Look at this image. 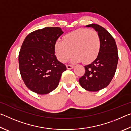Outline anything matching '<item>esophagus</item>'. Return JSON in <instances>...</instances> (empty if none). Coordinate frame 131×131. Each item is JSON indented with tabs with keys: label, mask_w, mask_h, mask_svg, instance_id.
<instances>
[{
	"label": "esophagus",
	"mask_w": 131,
	"mask_h": 131,
	"mask_svg": "<svg viewBox=\"0 0 131 131\" xmlns=\"http://www.w3.org/2000/svg\"><path fill=\"white\" fill-rule=\"evenodd\" d=\"M66 68H67L68 69H73V68H74V66H72V65H66Z\"/></svg>",
	"instance_id": "esophagus-1"
}]
</instances>
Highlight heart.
Wrapping results in <instances>:
<instances>
[{
  "label": "heart",
  "mask_w": 131,
  "mask_h": 131,
  "mask_svg": "<svg viewBox=\"0 0 131 131\" xmlns=\"http://www.w3.org/2000/svg\"><path fill=\"white\" fill-rule=\"evenodd\" d=\"M101 38L97 32L88 29H78L68 33L64 40L58 39L55 43V52L58 60L67 61L73 51L72 62L83 61L89 63L94 61L100 51Z\"/></svg>",
  "instance_id": "1"
}]
</instances>
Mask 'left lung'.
Masks as SVG:
<instances>
[{"label": "left lung", "mask_w": 131, "mask_h": 131, "mask_svg": "<svg viewBox=\"0 0 131 131\" xmlns=\"http://www.w3.org/2000/svg\"><path fill=\"white\" fill-rule=\"evenodd\" d=\"M86 27H91L96 31L100 36L101 45L96 58L84 66L85 74L79 79V83L84 89L95 92L107 87L113 78L118 55L116 41L107 30L95 24Z\"/></svg>", "instance_id": "1"}]
</instances>
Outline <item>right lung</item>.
I'll return each instance as SVG.
<instances>
[{
    "label": "right lung",
    "mask_w": 131,
    "mask_h": 131,
    "mask_svg": "<svg viewBox=\"0 0 131 131\" xmlns=\"http://www.w3.org/2000/svg\"><path fill=\"white\" fill-rule=\"evenodd\" d=\"M63 32L59 27H46L29 34L19 53L21 76L29 89L44 95L59 84L66 66L58 61L55 43Z\"/></svg>",
    "instance_id": "add662e5"
}]
</instances>
